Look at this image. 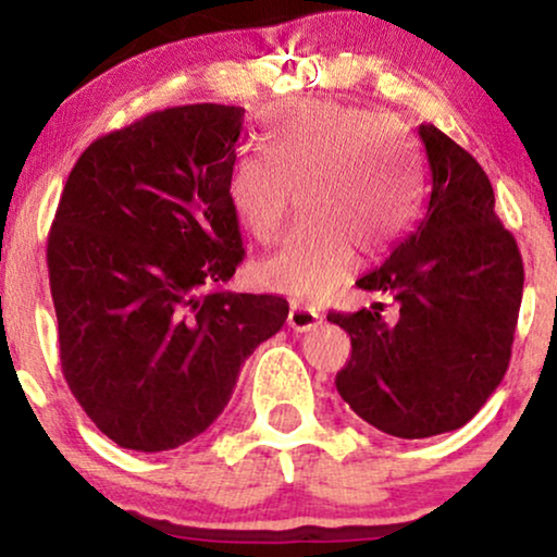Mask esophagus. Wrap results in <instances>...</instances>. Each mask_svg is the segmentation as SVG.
I'll list each match as a JSON object with an SVG mask.
<instances>
[{"mask_svg": "<svg viewBox=\"0 0 557 557\" xmlns=\"http://www.w3.org/2000/svg\"><path fill=\"white\" fill-rule=\"evenodd\" d=\"M319 322H322V317L317 314L314 309H306V306H290V314H287V327L296 330V332H309V330H317Z\"/></svg>", "mask_w": 557, "mask_h": 557, "instance_id": "esophagus-1", "label": "esophagus"}]
</instances>
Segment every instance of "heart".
Returning a JSON list of instances; mask_svg holds the SVG:
<instances>
[{
  "label": "heart",
  "instance_id": "obj_1",
  "mask_svg": "<svg viewBox=\"0 0 557 557\" xmlns=\"http://www.w3.org/2000/svg\"><path fill=\"white\" fill-rule=\"evenodd\" d=\"M230 203L259 243L283 235L298 207L309 220L259 264L261 283L324 298L356 264L398 235L413 190L385 120L330 99L293 101L267 125V151H246L230 172Z\"/></svg>",
  "mask_w": 557,
  "mask_h": 557
}]
</instances>
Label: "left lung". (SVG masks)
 Wrapping results in <instances>:
<instances>
[{"instance_id": "1", "label": "left lung", "mask_w": 557, "mask_h": 557, "mask_svg": "<svg viewBox=\"0 0 557 557\" xmlns=\"http://www.w3.org/2000/svg\"><path fill=\"white\" fill-rule=\"evenodd\" d=\"M424 207L361 290L393 296L332 314L350 335L337 393L363 421L403 440L434 437L474 419L500 385L519 322L523 264L495 214L490 177L469 151L434 125H419Z\"/></svg>"}]
</instances>
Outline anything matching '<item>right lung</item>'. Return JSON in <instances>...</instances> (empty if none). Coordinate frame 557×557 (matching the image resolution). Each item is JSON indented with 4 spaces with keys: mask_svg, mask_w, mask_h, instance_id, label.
Masks as SVG:
<instances>
[{
    "mask_svg": "<svg viewBox=\"0 0 557 557\" xmlns=\"http://www.w3.org/2000/svg\"><path fill=\"white\" fill-rule=\"evenodd\" d=\"M243 114H146L96 138L62 190L47 243L62 374L127 450L207 432L243 363L287 319L285 298L222 290L246 253L227 194Z\"/></svg>",
    "mask_w": 557,
    "mask_h": 557,
    "instance_id": "1",
    "label": "right lung"
}]
</instances>
